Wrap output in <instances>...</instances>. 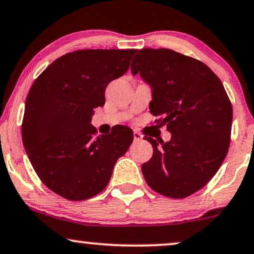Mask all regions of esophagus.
<instances>
[{
  "label": "esophagus",
  "mask_w": 254,
  "mask_h": 254,
  "mask_svg": "<svg viewBox=\"0 0 254 254\" xmlns=\"http://www.w3.org/2000/svg\"><path fill=\"white\" fill-rule=\"evenodd\" d=\"M142 138H143V136L140 135L138 131H133V139H135L136 142H138V140H140Z\"/></svg>",
  "instance_id": "34e87169"
}]
</instances>
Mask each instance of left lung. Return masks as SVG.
Masks as SVG:
<instances>
[{
  "instance_id": "8db88e82",
  "label": "left lung",
  "mask_w": 254,
  "mask_h": 254,
  "mask_svg": "<svg viewBox=\"0 0 254 254\" xmlns=\"http://www.w3.org/2000/svg\"><path fill=\"white\" fill-rule=\"evenodd\" d=\"M131 73L151 87L150 112L172 133L169 142L144 136L154 154L142 164L143 176L156 193L187 197L212 180L227 155L230 98L208 66L173 50L138 51Z\"/></svg>"
}]
</instances>
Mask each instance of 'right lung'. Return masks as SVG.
Here are the masks:
<instances>
[{
  "label": "right lung",
  "instance_id": "obj_1",
  "mask_svg": "<svg viewBox=\"0 0 254 254\" xmlns=\"http://www.w3.org/2000/svg\"><path fill=\"white\" fill-rule=\"evenodd\" d=\"M136 50H81L54 60L30 87L22 122L23 146L44 185L72 201L108 186L116 162L133 140L119 125L96 137L93 109L105 104L110 81L127 73Z\"/></svg>",
  "mask_w": 254,
  "mask_h": 254
}]
</instances>
